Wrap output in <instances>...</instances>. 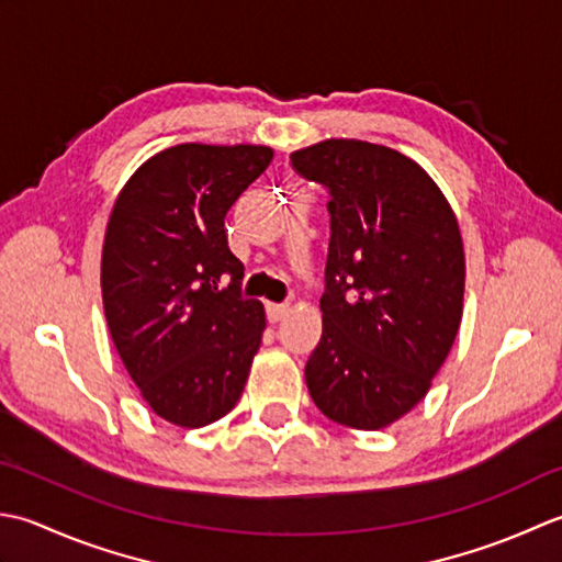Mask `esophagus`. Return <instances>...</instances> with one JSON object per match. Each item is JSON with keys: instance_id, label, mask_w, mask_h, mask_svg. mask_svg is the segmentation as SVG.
<instances>
[{"instance_id": "obj_1", "label": "esophagus", "mask_w": 562, "mask_h": 562, "mask_svg": "<svg viewBox=\"0 0 562 562\" xmlns=\"http://www.w3.org/2000/svg\"><path fill=\"white\" fill-rule=\"evenodd\" d=\"M289 311H291V305H285V303H269L267 305L269 323H281V319L289 315Z\"/></svg>"}]
</instances>
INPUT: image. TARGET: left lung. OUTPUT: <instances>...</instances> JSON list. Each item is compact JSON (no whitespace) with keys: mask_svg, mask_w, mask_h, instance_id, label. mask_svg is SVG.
<instances>
[{"mask_svg":"<svg viewBox=\"0 0 562 562\" xmlns=\"http://www.w3.org/2000/svg\"><path fill=\"white\" fill-rule=\"evenodd\" d=\"M329 191L323 337L305 363L337 425L383 429L427 395L463 315L465 257L449 201L415 159L363 140L291 155Z\"/></svg>","mask_w":562,"mask_h":562,"instance_id":"8db88e82","label":"left lung"}]
</instances>
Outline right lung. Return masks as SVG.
I'll return each instance as SVG.
<instances>
[{
  "mask_svg": "<svg viewBox=\"0 0 562 562\" xmlns=\"http://www.w3.org/2000/svg\"><path fill=\"white\" fill-rule=\"evenodd\" d=\"M271 157L265 145L169 147L113 203L101 251L109 331L145 403L177 427L225 417L261 345L265 305L243 297L225 215Z\"/></svg>",
  "mask_w": 562,
  "mask_h": 562,
  "instance_id": "add662e5",
  "label": "right lung"
}]
</instances>
